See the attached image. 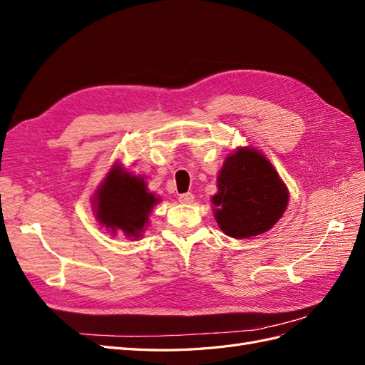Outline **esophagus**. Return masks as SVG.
<instances>
[{
  "label": "esophagus",
  "instance_id": "obj_1",
  "mask_svg": "<svg viewBox=\"0 0 365 365\" xmlns=\"http://www.w3.org/2000/svg\"><path fill=\"white\" fill-rule=\"evenodd\" d=\"M193 201H195V196L192 193L180 195V202H182V204H192Z\"/></svg>",
  "mask_w": 365,
  "mask_h": 365
}]
</instances>
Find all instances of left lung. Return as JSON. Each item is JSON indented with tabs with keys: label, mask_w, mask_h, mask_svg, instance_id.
I'll return each mask as SVG.
<instances>
[{
	"label": "left lung",
	"mask_w": 365,
	"mask_h": 365,
	"mask_svg": "<svg viewBox=\"0 0 365 365\" xmlns=\"http://www.w3.org/2000/svg\"><path fill=\"white\" fill-rule=\"evenodd\" d=\"M212 201L219 228L230 237L248 239L268 231L283 216L289 192L263 153L239 148L225 158Z\"/></svg>",
	"instance_id": "left-lung-1"
}]
</instances>
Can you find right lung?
Masks as SVG:
<instances>
[{
	"mask_svg": "<svg viewBox=\"0 0 365 365\" xmlns=\"http://www.w3.org/2000/svg\"><path fill=\"white\" fill-rule=\"evenodd\" d=\"M94 212L98 224L111 233L123 231L128 237H140L149 224V213L160 197L148 190L145 176H135L114 164L94 193Z\"/></svg>",
	"mask_w": 365,
	"mask_h": 365,
	"instance_id": "add662e5",
	"label": "right lung"
}]
</instances>
